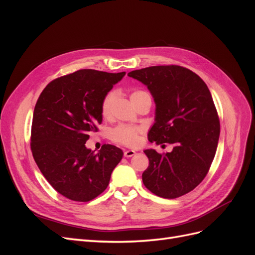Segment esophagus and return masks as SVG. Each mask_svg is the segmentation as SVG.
<instances>
[{
    "mask_svg": "<svg viewBox=\"0 0 255 255\" xmlns=\"http://www.w3.org/2000/svg\"><path fill=\"white\" fill-rule=\"evenodd\" d=\"M135 154H136V152L134 150H127L125 152V156L126 157H132L133 155H135Z\"/></svg>",
    "mask_w": 255,
    "mask_h": 255,
    "instance_id": "1",
    "label": "esophagus"
}]
</instances>
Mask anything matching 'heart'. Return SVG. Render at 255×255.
<instances>
[{
	"label": "heart",
	"instance_id": "1",
	"mask_svg": "<svg viewBox=\"0 0 255 255\" xmlns=\"http://www.w3.org/2000/svg\"><path fill=\"white\" fill-rule=\"evenodd\" d=\"M130 102H132L135 107H137L140 103H142L145 100H151L148 92L144 90H134L129 94ZM116 101V92L109 91L103 97L101 104H100V112L101 116L104 119H109L112 116L113 106ZM142 132L141 128L139 127H133V126H119L115 128L111 132L112 140L127 145V146H136L139 143L140 140V134Z\"/></svg>",
	"mask_w": 255,
	"mask_h": 255
}]
</instances>
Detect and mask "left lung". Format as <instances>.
<instances>
[{"label": "left lung", "instance_id": "8db88e82", "mask_svg": "<svg viewBox=\"0 0 255 255\" xmlns=\"http://www.w3.org/2000/svg\"><path fill=\"white\" fill-rule=\"evenodd\" d=\"M128 75L144 84L156 104L149 141L173 145L163 154L143 151L149 158L142 173L144 186L166 199L186 195L206 176L218 145L220 122L210 89L195 72L176 65L148 67Z\"/></svg>", "mask_w": 255, "mask_h": 255}]
</instances>
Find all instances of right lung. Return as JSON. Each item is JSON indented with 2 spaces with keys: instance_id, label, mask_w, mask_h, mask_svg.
Returning a JSON list of instances; mask_svg holds the SVG:
<instances>
[{
  "instance_id": "1",
  "label": "right lung",
  "mask_w": 255,
  "mask_h": 255,
  "mask_svg": "<svg viewBox=\"0 0 255 255\" xmlns=\"http://www.w3.org/2000/svg\"><path fill=\"white\" fill-rule=\"evenodd\" d=\"M125 74L82 69L50 82L37 100L30 133L34 159L51 186L72 201L101 195L123 156L116 145L103 144L96 153L85 143L102 123L103 97Z\"/></svg>"
}]
</instances>
